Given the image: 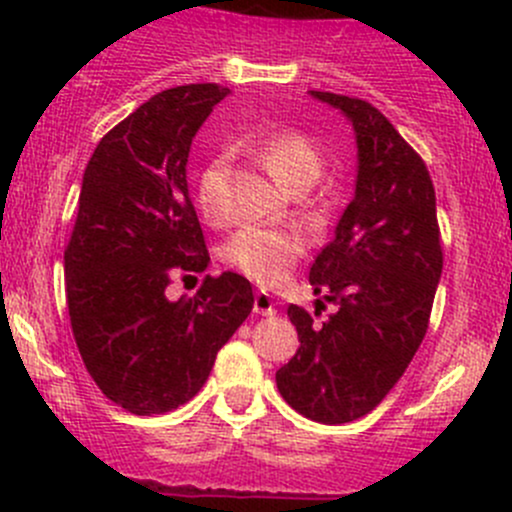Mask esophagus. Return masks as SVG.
Returning a JSON list of instances; mask_svg holds the SVG:
<instances>
[{
  "label": "esophagus",
  "instance_id": "obj_1",
  "mask_svg": "<svg viewBox=\"0 0 512 512\" xmlns=\"http://www.w3.org/2000/svg\"><path fill=\"white\" fill-rule=\"evenodd\" d=\"M277 312V302L272 294L257 292L255 294V314H262V317H272Z\"/></svg>",
  "mask_w": 512,
  "mask_h": 512
}]
</instances>
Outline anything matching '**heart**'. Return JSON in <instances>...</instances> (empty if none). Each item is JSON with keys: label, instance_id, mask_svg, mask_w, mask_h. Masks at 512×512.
I'll use <instances>...</instances> for the list:
<instances>
[{"label": "heart", "instance_id": "1", "mask_svg": "<svg viewBox=\"0 0 512 512\" xmlns=\"http://www.w3.org/2000/svg\"><path fill=\"white\" fill-rule=\"evenodd\" d=\"M260 158L272 178L285 188L312 185L322 173V156L304 133L282 128L267 136L260 146ZM225 160L215 158L203 168L195 185V203L208 223H223L225 208L220 198ZM304 255V237L294 227H242L227 240L225 262L262 287H277Z\"/></svg>", "mask_w": 512, "mask_h": 512}]
</instances>
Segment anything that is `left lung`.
Segmentation results:
<instances>
[{
	"mask_svg": "<svg viewBox=\"0 0 512 512\" xmlns=\"http://www.w3.org/2000/svg\"><path fill=\"white\" fill-rule=\"evenodd\" d=\"M352 121L354 200L309 267L337 312L317 327L289 304L299 349L277 371L282 399L319 423H349L381 404L421 347L443 270L436 193L426 163L364 98L312 91Z\"/></svg>",
	"mask_w": 512,
	"mask_h": 512,
	"instance_id": "8db88e82",
	"label": "left lung"
}]
</instances>
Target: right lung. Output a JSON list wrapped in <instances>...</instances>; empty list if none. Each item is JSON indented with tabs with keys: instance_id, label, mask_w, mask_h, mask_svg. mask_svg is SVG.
<instances>
[{
	"instance_id": "right-lung-1",
	"label": "right lung",
	"mask_w": 512,
	"mask_h": 512,
	"mask_svg": "<svg viewBox=\"0 0 512 512\" xmlns=\"http://www.w3.org/2000/svg\"><path fill=\"white\" fill-rule=\"evenodd\" d=\"M225 96L218 84L160 91L98 141L84 170L64 250L71 329L98 389L136 416L193 399L255 304L235 272L208 275L188 299L165 294L210 262L185 165Z\"/></svg>"
}]
</instances>
